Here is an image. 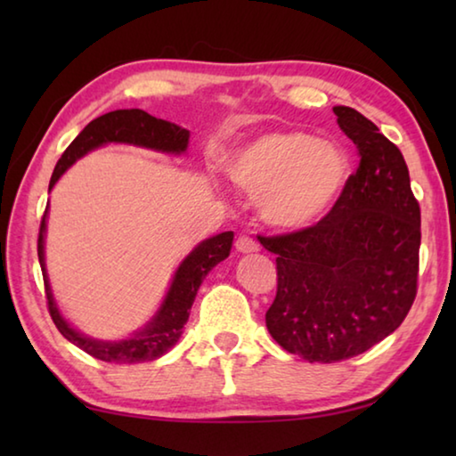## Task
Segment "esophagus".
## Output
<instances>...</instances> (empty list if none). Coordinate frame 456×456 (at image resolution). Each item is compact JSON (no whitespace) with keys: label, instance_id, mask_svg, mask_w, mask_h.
I'll return each mask as SVG.
<instances>
[{"label":"esophagus","instance_id":"esophagus-1","mask_svg":"<svg viewBox=\"0 0 456 456\" xmlns=\"http://www.w3.org/2000/svg\"><path fill=\"white\" fill-rule=\"evenodd\" d=\"M235 249L239 253H257L259 245L253 241L249 235H239L237 241H235Z\"/></svg>","mask_w":456,"mask_h":456}]
</instances>
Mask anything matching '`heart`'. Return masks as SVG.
<instances>
[{
    "label": "heart",
    "mask_w": 456,
    "mask_h": 456,
    "mask_svg": "<svg viewBox=\"0 0 456 456\" xmlns=\"http://www.w3.org/2000/svg\"><path fill=\"white\" fill-rule=\"evenodd\" d=\"M225 173L237 189L256 197L265 225L296 233L334 209L350 163L334 144L299 130H275L231 152Z\"/></svg>",
    "instance_id": "1"
}]
</instances>
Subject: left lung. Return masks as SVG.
Wrapping results in <instances>:
<instances>
[{"mask_svg": "<svg viewBox=\"0 0 456 456\" xmlns=\"http://www.w3.org/2000/svg\"><path fill=\"white\" fill-rule=\"evenodd\" d=\"M360 165L326 217L296 233L261 237L277 256L272 338L307 362L348 360L390 336L416 296L420 207L403 152L372 120L334 106Z\"/></svg>", "mask_w": 456, "mask_h": 456, "instance_id": "8db88e82", "label": "left lung"}]
</instances>
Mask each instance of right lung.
<instances>
[{
  "instance_id": "1",
  "label": "right lung",
  "mask_w": 456,
  "mask_h": 456,
  "mask_svg": "<svg viewBox=\"0 0 456 456\" xmlns=\"http://www.w3.org/2000/svg\"><path fill=\"white\" fill-rule=\"evenodd\" d=\"M189 130L175 122L151 117L149 112L141 108H128V110H114L102 114L84 126L82 133L74 138L53 168L50 189L60 181V176L70 168L76 160L86 157L88 152L100 149L104 144H133L141 149L179 154L187 152L189 146ZM45 227H48V209H45L40 225V237H37V259L42 265L45 297H48V310L53 323L60 330L68 342L78 346L90 356L102 362H114V364H138V362H151L167 354L173 346L179 342L184 323L189 320L191 305L195 302V296L200 283L211 269L229 257L231 245H233V231L213 235L205 241H200L187 257L181 261L176 272L165 293V299L160 302L159 310L142 328L134 330L125 339H98L90 338L68 323L61 315L60 307L53 299L52 285L48 280V269H45Z\"/></svg>"
}]
</instances>
